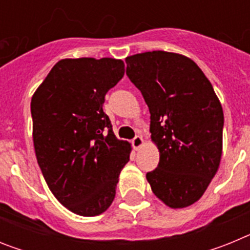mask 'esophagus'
Wrapping results in <instances>:
<instances>
[{
	"label": "esophagus",
	"mask_w": 250,
	"mask_h": 250,
	"mask_svg": "<svg viewBox=\"0 0 250 250\" xmlns=\"http://www.w3.org/2000/svg\"><path fill=\"white\" fill-rule=\"evenodd\" d=\"M131 144H132V146H134V149L138 150L143 146V144H144V140H143V138H141L140 135H136L135 138L132 139Z\"/></svg>",
	"instance_id": "1"
}]
</instances>
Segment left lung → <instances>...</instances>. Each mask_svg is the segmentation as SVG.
<instances>
[{
	"label": "left lung",
	"mask_w": 250,
	"mask_h": 250,
	"mask_svg": "<svg viewBox=\"0 0 250 250\" xmlns=\"http://www.w3.org/2000/svg\"><path fill=\"white\" fill-rule=\"evenodd\" d=\"M126 75L150 111L158 167L146 174L152 193L178 209L202 198L218 171L224 115L199 66L183 55L151 51L125 59Z\"/></svg>",
	"instance_id": "1"
}]
</instances>
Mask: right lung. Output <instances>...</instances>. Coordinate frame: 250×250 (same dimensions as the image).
Returning <instances> with one entry per match:
<instances>
[{
  "label": "right lung",
  "instance_id": "obj_1",
  "mask_svg": "<svg viewBox=\"0 0 250 250\" xmlns=\"http://www.w3.org/2000/svg\"><path fill=\"white\" fill-rule=\"evenodd\" d=\"M121 60H61L31 100L37 163L50 190L83 216L111 205L131 146L119 140L104 112L105 95L123 79Z\"/></svg>",
  "mask_w": 250,
  "mask_h": 250
}]
</instances>
